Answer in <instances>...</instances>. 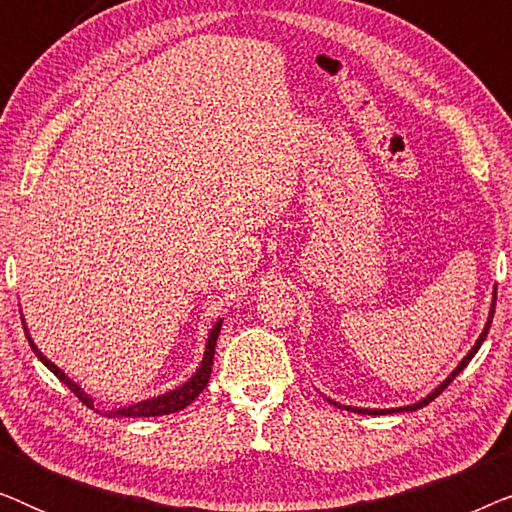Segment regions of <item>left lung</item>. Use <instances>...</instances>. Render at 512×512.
<instances>
[{
	"label": "left lung",
	"instance_id": "8db88e82",
	"mask_svg": "<svg viewBox=\"0 0 512 512\" xmlns=\"http://www.w3.org/2000/svg\"><path fill=\"white\" fill-rule=\"evenodd\" d=\"M494 307H496V286H494V293H492V307H489V317H487V321H485V328H482L480 338H478V340H475V345H473L471 349H468V354L464 356V359H461V361H459V366H457V368H454V370H452V373H450V375H447V377H445V380H443V382H440L436 389H431V391H429V394H426L424 398H419V401H417V403H410V405H401V408H384V410H380V408H352V405H342V403H338V401H333V398H326V396H324V398H326V401H328V403H331V405H335V408H340V410H349V412H359V415H391V412H415V410H419V408H424V405H429V403L433 401V398H436V396L440 394V391H443V389L447 387V384H450V382L454 380V377H457V375L461 373V370H464V368L468 366V361H471V359H473V356H475V354H478V349H480V345H482V342H485V338H487V333H489V326H492V319H494Z\"/></svg>",
	"mask_w": 512,
	"mask_h": 512
}]
</instances>
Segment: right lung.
<instances>
[{
    "instance_id": "right-lung-1",
    "label": "right lung",
    "mask_w": 512,
    "mask_h": 512,
    "mask_svg": "<svg viewBox=\"0 0 512 512\" xmlns=\"http://www.w3.org/2000/svg\"><path fill=\"white\" fill-rule=\"evenodd\" d=\"M23 324H25V319H23ZM221 324H223V319H219V321H216V324L212 326V331H209V335H207L205 354H202L200 366L195 368V373H193L191 377H188V380H186L184 384H179V387L165 391V394L144 398V401L128 403V405H121V408H111V410L95 408L93 396H90L86 389H81V384L74 382L72 377H69V375L65 373V370L55 366V363H53L51 359H46L44 352H41V349H39L37 345H34V340H32L30 331H27V326H25V335H27V340H30V347H32V352L37 354V359H39L41 363H44V366H46L48 370H51V373H53L55 377H58V380H60L62 384H67V387L72 389L76 396H79V401H81L83 405H88L90 410L100 412V415H104V417H160V415H172V412L184 410L186 405H191V403L195 401V398L200 396V391L207 387L209 375H212L214 349H216V338H219V333H221Z\"/></svg>"
}]
</instances>
